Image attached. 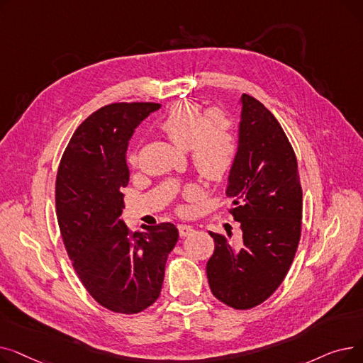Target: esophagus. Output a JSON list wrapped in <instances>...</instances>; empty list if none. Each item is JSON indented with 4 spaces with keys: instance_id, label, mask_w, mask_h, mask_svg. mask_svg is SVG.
<instances>
[{
    "instance_id": "34e87169",
    "label": "esophagus",
    "mask_w": 363,
    "mask_h": 363,
    "mask_svg": "<svg viewBox=\"0 0 363 363\" xmlns=\"http://www.w3.org/2000/svg\"><path fill=\"white\" fill-rule=\"evenodd\" d=\"M178 230H179L181 237H188V235H191L194 233V228L191 225H186V223L178 225Z\"/></svg>"
}]
</instances>
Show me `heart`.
I'll list each match as a JSON object with an SVG mask.
<instances>
[{"label": "heart", "instance_id": "heart-1", "mask_svg": "<svg viewBox=\"0 0 363 363\" xmlns=\"http://www.w3.org/2000/svg\"><path fill=\"white\" fill-rule=\"evenodd\" d=\"M159 128L175 145L191 152L193 164L204 179H220L235 160V126L223 111H211L203 118L199 104L178 103L166 111ZM129 162L135 163V156Z\"/></svg>", "mask_w": 363, "mask_h": 363}]
</instances>
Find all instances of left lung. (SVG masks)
I'll list each match as a JSON object with an SVG mask.
<instances>
[{
  "label": "left lung",
  "mask_w": 363,
  "mask_h": 363,
  "mask_svg": "<svg viewBox=\"0 0 363 363\" xmlns=\"http://www.w3.org/2000/svg\"><path fill=\"white\" fill-rule=\"evenodd\" d=\"M230 213L241 237L211 233L206 264L213 296L245 311L269 298L294 260L301 233L303 193L294 150L274 114L242 94L238 148L228 177ZM231 237V233L228 234Z\"/></svg>",
  "instance_id": "obj_1"
}]
</instances>
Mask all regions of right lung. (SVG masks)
Segmentation results:
<instances>
[{
    "label": "right lung",
    "mask_w": 363,
    "mask_h": 363,
    "mask_svg": "<svg viewBox=\"0 0 363 363\" xmlns=\"http://www.w3.org/2000/svg\"><path fill=\"white\" fill-rule=\"evenodd\" d=\"M159 108L113 103L94 111L74 130L57 172L55 211L67 255L86 291L116 313L143 312L159 298L179 237L170 222L130 233L121 219L129 140Z\"/></svg>",
    "instance_id": "1"
}]
</instances>
